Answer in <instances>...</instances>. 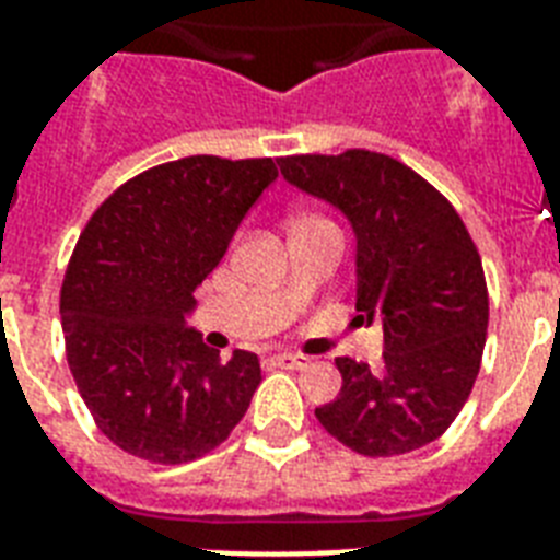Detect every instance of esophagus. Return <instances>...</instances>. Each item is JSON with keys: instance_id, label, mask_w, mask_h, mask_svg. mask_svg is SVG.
<instances>
[{"instance_id": "obj_1", "label": "esophagus", "mask_w": 560, "mask_h": 560, "mask_svg": "<svg viewBox=\"0 0 560 560\" xmlns=\"http://www.w3.org/2000/svg\"><path fill=\"white\" fill-rule=\"evenodd\" d=\"M270 360L276 363V366H284V369L307 366V358H302V354H272Z\"/></svg>"}]
</instances>
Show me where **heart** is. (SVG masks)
<instances>
[{
	"instance_id": "b5f03b06",
	"label": "heart",
	"mask_w": 560,
	"mask_h": 560,
	"mask_svg": "<svg viewBox=\"0 0 560 560\" xmlns=\"http://www.w3.org/2000/svg\"><path fill=\"white\" fill-rule=\"evenodd\" d=\"M302 220H323V218H299L296 223H302Z\"/></svg>"
}]
</instances>
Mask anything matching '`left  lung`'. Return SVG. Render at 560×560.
Returning a JSON list of instances; mask_svg holds the SVG:
<instances>
[{
    "mask_svg": "<svg viewBox=\"0 0 560 560\" xmlns=\"http://www.w3.org/2000/svg\"><path fill=\"white\" fill-rule=\"evenodd\" d=\"M290 186L331 202L358 237V323H381L383 369L337 358L340 395L316 407L360 456L435 442L465 407L482 363V258L444 194L386 153H302L279 162Z\"/></svg>",
    "mask_w": 560,
    "mask_h": 560,
    "instance_id": "8db88e82",
    "label": "left lung"
}]
</instances>
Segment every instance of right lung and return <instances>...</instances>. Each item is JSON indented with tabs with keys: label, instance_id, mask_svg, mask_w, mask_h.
<instances>
[{
	"label": "right lung",
	"instance_id": "1",
	"mask_svg": "<svg viewBox=\"0 0 560 560\" xmlns=\"http://www.w3.org/2000/svg\"><path fill=\"white\" fill-rule=\"evenodd\" d=\"M276 160L186 156L127 179L83 226L60 288L66 360L109 442L183 465L226 442L261 383L253 351L220 360L186 325Z\"/></svg>",
	"mask_w": 560,
	"mask_h": 560
}]
</instances>
